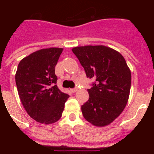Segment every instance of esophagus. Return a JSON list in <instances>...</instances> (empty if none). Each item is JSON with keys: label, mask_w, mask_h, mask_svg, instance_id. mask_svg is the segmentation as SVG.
<instances>
[{"label": "esophagus", "mask_w": 154, "mask_h": 154, "mask_svg": "<svg viewBox=\"0 0 154 154\" xmlns=\"http://www.w3.org/2000/svg\"><path fill=\"white\" fill-rule=\"evenodd\" d=\"M77 90H78V89L77 88H74V89H71V91L73 92V93H75V92H77Z\"/></svg>", "instance_id": "obj_1"}]
</instances>
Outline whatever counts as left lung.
Listing matches in <instances>:
<instances>
[{
    "label": "left lung",
    "instance_id": "8db88e82",
    "mask_svg": "<svg viewBox=\"0 0 154 154\" xmlns=\"http://www.w3.org/2000/svg\"><path fill=\"white\" fill-rule=\"evenodd\" d=\"M95 82L89 99L82 106L84 118L95 126L112 123L122 113L130 96L131 72L119 51L104 45L78 46L72 49Z\"/></svg>",
    "mask_w": 154,
    "mask_h": 154
}]
</instances>
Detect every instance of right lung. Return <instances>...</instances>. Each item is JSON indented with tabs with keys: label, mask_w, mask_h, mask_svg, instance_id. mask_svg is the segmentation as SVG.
Here are the masks:
<instances>
[{
	"label": "right lung",
	"mask_w": 154,
	"mask_h": 154,
	"mask_svg": "<svg viewBox=\"0 0 154 154\" xmlns=\"http://www.w3.org/2000/svg\"><path fill=\"white\" fill-rule=\"evenodd\" d=\"M62 48H43L19 62L15 74L17 92L27 113L42 124H52L62 117L69 96L57 85L55 67Z\"/></svg>",
	"instance_id": "right-lung-1"
}]
</instances>
